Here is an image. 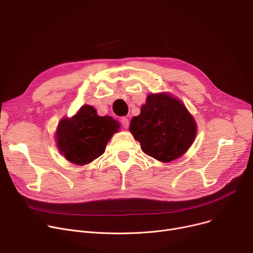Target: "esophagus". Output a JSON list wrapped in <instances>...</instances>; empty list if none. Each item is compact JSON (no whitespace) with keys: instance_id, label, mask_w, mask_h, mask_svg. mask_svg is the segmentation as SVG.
<instances>
[{"instance_id":"1","label":"esophagus","mask_w":253,"mask_h":253,"mask_svg":"<svg viewBox=\"0 0 253 253\" xmlns=\"http://www.w3.org/2000/svg\"><path fill=\"white\" fill-rule=\"evenodd\" d=\"M121 123H122V126L127 129L129 127V120L127 118H122L121 119Z\"/></svg>"}]
</instances>
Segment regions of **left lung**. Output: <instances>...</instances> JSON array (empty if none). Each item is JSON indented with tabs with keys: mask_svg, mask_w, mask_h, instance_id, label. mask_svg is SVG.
<instances>
[{
	"mask_svg": "<svg viewBox=\"0 0 253 253\" xmlns=\"http://www.w3.org/2000/svg\"><path fill=\"white\" fill-rule=\"evenodd\" d=\"M129 129L144 154L167 163L190 149L197 124L179 99L159 93L148 95L140 114L132 118Z\"/></svg>",
	"mask_w": 253,
	"mask_h": 253,
	"instance_id": "1",
	"label": "left lung"
}]
</instances>
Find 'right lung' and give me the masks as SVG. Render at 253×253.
Here are the masks:
<instances>
[{
  "mask_svg": "<svg viewBox=\"0 0 253 253\" xmlns=\"http://www.w3.org/2000/svg\"><path fill=\"white\" fill-rule=\"evenodd\" d=\"M120 128L111 116L100 117L91 105H83L72 118H63L56 130V144L66 160L85 165L104 153L106 143Z\"/></svg>",
  "mask_w": 253,
  "mask_h": 253,
  "instance_id": "add662e5",
  "label": "right lung"
}]
</instances>
